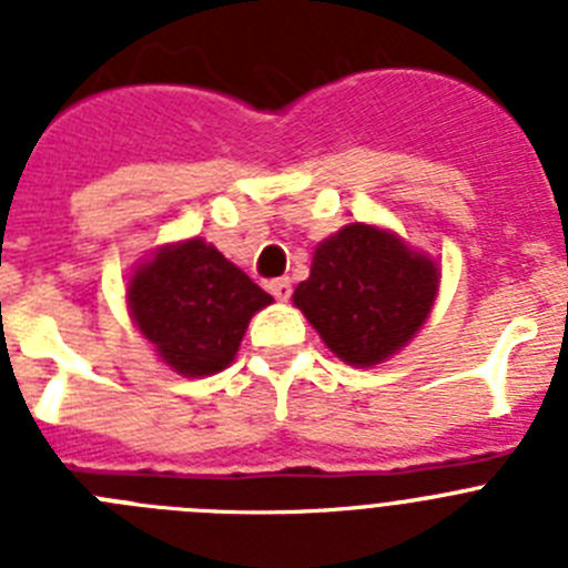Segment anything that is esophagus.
Listing matches in <instances>:
<instances>
[{
	"label": "esophagus",
	"mask_w": 568,
	"mask_h": 568,
	"mask_svg": "<svg viewBox=\"0 0 568 568\" xmlns=\"http://www.w3.org/2000/svg\"><path fill=\"white\" fill-rule=\"evenodd\" d=\"M267 290H270V293H273L278 301H287L290 295H293V284H290V278H275V281H270Z\"/></svg>",
	"instance_id": "obj_1"
}]
</instances>
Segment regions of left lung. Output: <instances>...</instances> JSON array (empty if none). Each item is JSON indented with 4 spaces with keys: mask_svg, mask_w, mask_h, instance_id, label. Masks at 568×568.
Masks as SVG:
<instances>
[{
    "mask_svg": "<svg viewBox=\"0 0 568 568\" xmlns=\"http://www.w3.org/2000/svg\"><path fill=\"white\" fill-rule=\"evenodd\" d=\"M438 287L433 255L389 227L353 222L315 247L293 304L335 358L364 369L398 355L420 333Z\"/></svg>",
    "mask_w": 568,
    "mask_h": 568,
    "instance_id": "left-lung-1",
    "label": "left lung"
}]
</instances>
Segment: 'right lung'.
Wrapping results in <instances>:
<instances>
[{
  "label": "right lung",
  "mask_w": 568,
  "mask_h": 568,
  "mask_svg": "<svg viewBox=\"0 0 568 568\" xmlns=\"http://www.w3.org/2000/svg\"><path fill=\"white\" fill-rule=\"evenodd\" d=\"M273 295L193 235L155 247L128 275V310L155 358L184 378L222 373Z\"/></svg>",
  "instance_id": "obj_1"
}]
</instances>
